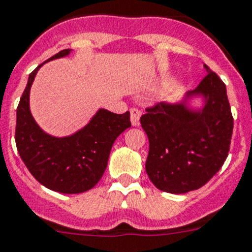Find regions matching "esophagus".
I'll list each match as a JSON object with an SVG mask.
<instances>
[{"instance_id":"1","label":"esophagus","mask_w":252,"mask_h":252,"mask_svg":"<svg viewBox=\"0 0 252 252\" xmlns=\"http://www.w3.org/2000/svg\"><path fill=\"white\" fill-rule=\"evenodd\" d=\"M140 118H141V111L138 108L133 107L130 108V122H132V126H137L140 124Z\"/></svg>"}]
</instances>
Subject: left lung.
I'll return each instance as SVG.
<instances>
[{
    "instance_id": "left-lung-1",
    "label": "left lung",
    "mask_w": 252,
    "mask_h": 252,
    "mask_svg": "<svg viewBox=\"0 0 252 252\" xmlns=\"http://www.w3.org/2000/svg\"><path fill=\"white\" fill-rule=\"evenodd\" d=\"M207 75L186 97L202 95L199 111L183 103H155L141 116L149 138L146 173L159 190L183 194L207 184L221 168L233 133L225 84L204 64Z\"/></svg>"
}]
</instances>
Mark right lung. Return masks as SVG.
I'll return each mask as SVG.
<instances>
[{"instance_id": "add662e5", "label": "right lung", "mask_w": 252, "mask_h": 252, "mask_svg": "<svg viewBox=\"0 0 252 252\" xmlns=\"http://www.w3.org/2000/svg\"><path fill=\"white\" fill-rule=\"evenodd\" d=\"M69 52L64 49L48 61L66 57ZM42 64L30 73L16 108V149L28 171L45 188L64 194L84 193L101 180L112 145L132 126L129 111L114 114L101 108L88 126L72 136H49L30 111L31 85Z\"/></svg>"}]
</instances>
